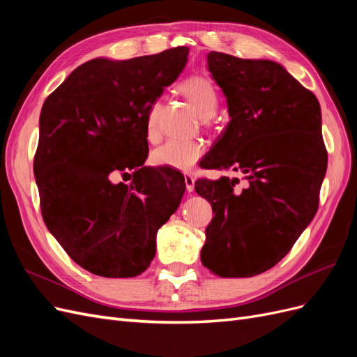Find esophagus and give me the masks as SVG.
<instances>
[{
  "mask_svg": "<svg viewBox=\"0 0 357 357\" xmlns=\"http://www.w3.org/2000/svg\"><path fill=\"white\" fill-rule=\"evenodd\" d=\"M185 183H186L188 192H193V190H195V178H193V176L185 174Z\"/></svg>",
  "mask_w": 357,
  "mask_h": 357,
  "instance_id": "esophagus-1",
  "label": "esophagus"
}]
</instances>
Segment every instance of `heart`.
I'll return each instance as SVG.
<instances>
[{"label":"heart","instance_id":"b5f03b06","mask_svg":"<svg viewBox=\"0 0 357 357\" xmlns=\"http://www.w3.org/2000/svg\"><path fill=\"white\" fill-rule=\"evenodd\" d=\"M178 91L204 121L211 119L215 114L219 105V96L214 84L207 77L190 75V77L180 83ZM159 114L160 104L153 102L150 105L146 119V135L149 139H156L159 137ZM204 144L198 142H168L155 150L152 160L160 167L188 171L204 155Z\"/></svg>","mask_w":357,"mask_h":357}]
</instances>
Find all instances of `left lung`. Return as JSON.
<instances>
[{"label": "left lung", "mask_w": 357, "mask_h": 357, "mask_svg": "<svg viewBox=\"0 0 357 357\" xmlns=\"http://www.w3.org/2000/svg\"><path fill=\"white\" fill-rule=\"evenodd\" d=\"M231 121L201 160L240 178H199L211 204L201 262L219 277H253L290 252L314 218L328 168L316 95L268 59L207 55Z\"/></svg>", "instance_id": "left-lung-1"}]
</instances>
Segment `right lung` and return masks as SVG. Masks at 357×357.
<instances>
[{
	"instance_id": "obj_1",
	"label": "right lung",
	"mask_w": 357,
	"mask_h": 357,
	"mask_svg": "<svg viewBox=\"0 0 357 357\" xmlns=\"http://www.w3.org/2000/svg\"><path fill=\"white\" fill-rule=\"evenodd\" d=\"M188 55L180 46L126 61H88L43 104L34 156L43 220L73 261L95 275L144 273L158 229L178 208L186 189L181 172L144 167L146 119ZM129 170L131 185L115 181Z\"/></svg>"
}]
</instances>
